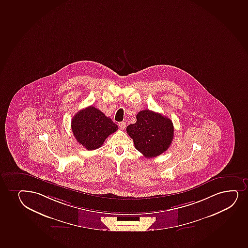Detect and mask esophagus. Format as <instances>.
<instances>
[{"mask_svg": "<svg viewBox=\"0 0 248 248\" xmlns=\"http://www.w3.org/2000/svg\"><path fill=\"white\" fill-rule=\"evenodd\" d=\"M118 125H119V127L121 130H124V129L125 128V125H126V124H125V122H122V123H119Z\"/></svg>", "mask_w": 248, "mask_h": 248, "instance_id": "esophagus-1", "label": "esophagus"}]
</instances>
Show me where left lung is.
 Instances as JSON below:
<instances>
[{
    "instance_id": "8db88e82",
    "label": "left lung",
    "mask_w": 248,
    "mask_h": 248,
    "mask_svg": "<svg viewBox=\"0 0 248 248\" xmlns=\"http://www.w3.org/2000/svg\"><path fill=\"white\" fill-rule=\"evenodd\" d=\"M135 147L147 158L158 156L168 150L174 138V125L170 118L150 110L137 115V123L126 127Z\"/></svg>"
}]
</instances>
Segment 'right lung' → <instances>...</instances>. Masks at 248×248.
<instances>
[{
    "label": "right lung",
    "mask_w": 248,
    "mask_h": 248,
    "mask_svg": "<svg viewBox=\"0 0 248 248\" xmlns=\"http://www.w3.org/2000/svg\"><path fill=\"white\" fill-rule=\"evenodd\" d=\"M71 128L78 142L93 151L101 147L106 138L117 131L118 126L103 112L90 106L74 115Z\"/></svg>",
    "instance_id": "obj_1"
}]
</instances>
